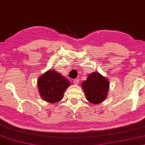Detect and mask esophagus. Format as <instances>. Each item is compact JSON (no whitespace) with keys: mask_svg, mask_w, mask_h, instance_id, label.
I'll use <instances>...</instances> for the list:
<instances>
[{"mask_svg":"<svg viewBox=\"0 0 145 145\" xmlns=\"http://www.w3.org/2000/svg\"><path fill=\"white\" fill-rule=\"evenodd\" d=\"M79 80L78 79H75V80H74V81H73V82H74V84H76V85H78V84H79Z\"/></svg>","mask_w":145,"mask_h":145,"instance_id":"1","label":"esophagus"}]
</instances>
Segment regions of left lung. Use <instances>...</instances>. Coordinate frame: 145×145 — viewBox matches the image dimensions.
I'll list each match as a JSON object with an SVG mask.
<instances>
[{"instance_id":"obj_1","label":"left lung","mask_w":145,"mask_h":145,"mask_svg":"<svg viewBox=\"0 0 145 145\" xmlns=\"http://www.w3.org/2000/svg\"><path fill=\"white\" fill-rule=\"evenodd\" d=\"M87 100L92 104L101 103L107 98L109 82L99 72H93L88 76L86 80L82 82Z\"/></svg>"}]
</instances>
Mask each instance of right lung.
Instances as JSON below:
<instances>
[{
	"label": "right lung",
	"mask_w": 145,
	"mask_h": 145,
	"mask_svg": "<svg viewBox=\"0 0 145 145\" xmlns=\"http://www.w3.org/2000/svg\"><path fill=\"white\" fill-rule=\"evenodd\" d=\"M37 84L42 99L49 103H55L63 99L70 82L55 69H50L38 78Z\"/></svg>",
	"instance_id": "add662e5"
}]
</instances>
